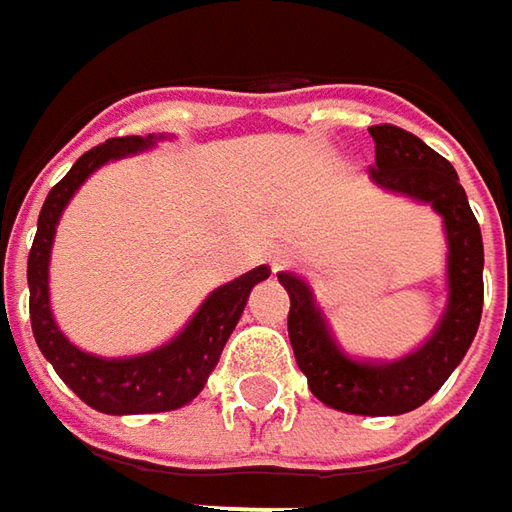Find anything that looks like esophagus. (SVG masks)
<instances>
[{
  "mask_svg": "<svg viewBox=\"0 0 512 512\" xmlns=\"http://www.w3.org/2000/svg\"><path fill=\"white\" fill-rule=\"evenodd\" d=\"M287 253L282 250V247H276V250H270V265H273V270H279V267L285 265Z\"/></svg>",
  "mask_w": 512,
  "mask_h": 512,
  "instance_id": "1",
  "label": "esophagus"
}]
</instances>
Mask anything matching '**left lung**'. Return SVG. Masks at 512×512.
I'll return each mask as SVG.
<instances>
[{
	"instance_id": "left-lung-1",
	"label": "left lung",
	"mask_w": 512,
	"mask_h": 512,
	"mask_svg": "<svg viewBox=\"0 0 512 512\" xmlns=\"http://www.w3.org/2000/svg\"><path fill=\"white\" fill-rule=\"evenodd\" d=\"M376 168L370 182L387 193L430 205L444 222L447 239V305L439 325L416 350L399 359H362L347 353L313 287L296 273H279L290 296L287 336L310 393L327 407L356 416H399L422 407L462 364L476 339L484 305V245L453 165L419 136L393 125H373Z\"/></svg>"
}]
</instances>
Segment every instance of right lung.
Returning <instances> with one entry per match:
<instances>
[{
    "mask_svg": "<svg viewBox=\"0 0 512 512\" xmlns=\"http://www.w3.org/2000/svg\"><path fill=\"white\" fill-rule=\"evenodd\" d=\"M162 139L165 133L122 136L79 156L76 165L68 170V176L48 193L28 256L33 339L39 344L42 356L59 373V379L82 402L108 416L165 413L193 402L219 362L233 327L242 319L250 290L270 276V267L259 265L242 273L239 279L210 290L205 302L187 319V325L170 342L159 344L148 353L96 356L76 347L62 333L50 310V250L65 207L76 196V190L88 182L90 173H96L108 162H119L142 150H150Z\"/></svg>",
    "mask_w": 512,
    "mask_h": 512,
    "instance_id": "1",
    "label": "right lung"
}]
</instances>
